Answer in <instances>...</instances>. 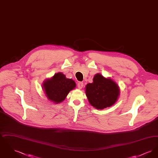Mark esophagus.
I'll list each match as a JSON object with an SVG mask.
<instances>
[{"mask_svg":"<svg viewBox=\"0 0 158 158\" xmlns=\"http://www.w3.org/2000/svg\"><path fill=\"white\" fill-rule=\"evenodd\" d=\"M83 86V82H79L77 83V86H78V88L79 89H81L82 88Z\"/></svg>","mask_w":158,"mask_h":158,"instance_id":"1","label":"esophagus"}]
</instances>
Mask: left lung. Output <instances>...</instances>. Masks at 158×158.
Instances as JSON below:
<instances>
[{"mask_svg": "<svg viewBox=\"0 0 158 158\" xmlns=\"http://www.w3.org/2000/svg\"><path fill=\"white\" fill-rule=\"evenodd\" d=\"M85 93L90 105L97 110H103L115 104L120 90L111 78L97 73L93 78V82L86 85Z\"/></svg>", "mask_w": 158, "mask_h": 158, "instance_id": "1", "label": "left lung"}]
</instances>
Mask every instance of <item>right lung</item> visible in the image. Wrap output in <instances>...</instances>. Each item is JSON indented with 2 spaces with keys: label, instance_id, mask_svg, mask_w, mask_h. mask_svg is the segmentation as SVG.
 I'll use <instances>...</instances> for the list:
<instances>
[{
  "label": "right lung",
  "instance_id": "add662e5",
  "mask_svg": "<svg viewBox=\"0 0 158 158\" xmlns=\"http://www.w3.org/2000/svg\"><path fill=\"white\" fill-rule=\"evenodd\" d=\"M76 86L73 79H69L63 73H56L43 83L42 89L47 99L54 104H59L66 98L70 90Z\"/></svg>",
  "mask_w": 158,
  "mask_h": 158
}]
</instances>
